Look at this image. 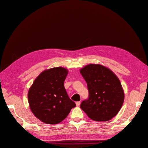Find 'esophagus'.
Masks as SVG:
<instances>
[{
	"label": "esophagus",
	"mask_w": 148,
	"mask_h": 148,
	"mask_svg": "<svg viewBox=\"0 0 148 148\" xmlns=\"http://www.w3.org/2000/svg\"><path fill=\"white\" fill-rule=\"evenodd\" d=\"M76 104L77 106H79L80 104H81V102H79V101L76 102Z\"/></svg>",
	"instance_id": "1"
}]
</instances>
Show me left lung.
<instances>
[{
    "mask_svg": "<svg viewBox=\"0 0 148 148\" xmlns=\"http://www.w3.org/2000/svg\"><path fill=\"white\" fill-rule=\"evenodd\" d=\"M80 73L87 83L89 98L81 108L96 121H108L119 112L125 99L120 81L111 69L100 64H90Z\"/></svg>",
    "mask_w": 148,
    "mask_h": 148,
    "instance_id": "8db88e82",
    "label": "left lung"
}]
</instances>
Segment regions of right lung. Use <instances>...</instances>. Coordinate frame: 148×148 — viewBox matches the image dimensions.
<instances>
[{
    "label": "right lung",
    "mask_w": 148,
    "mask_h": 148,
    "mask_svg": "<svg viewBox=\"0 0 148 148\" xmlns=\"http://www.w3.org/2000/svg\"><path fill=\"white\" fill-rule=\"evenodd\" d=\"M68 72L67 69L62 67L46 69L36 78L29 90L31 111L46 124L59 123L76 107L64 87Z\"/></svg>",
    "instance_id": "add662e5"
}]
</instances>
